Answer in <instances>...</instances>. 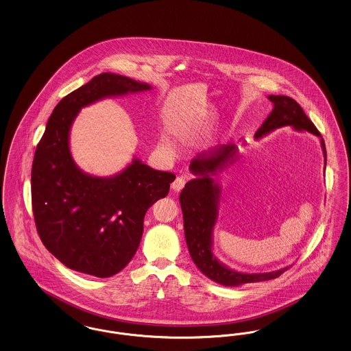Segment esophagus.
Segmentation results:
<instances>
[{"label": "esophagus", "mask_w": 351, "mask_h": 351, "mask_svg": "<svg viewBox=\"0 0 351 351\" xmlns=\"http://www.w3.org/2000/svg\"><path fill=\"white\" fill-rule=\"evenodd\" d=\"M187 181V177L186 176H180V177H177L176 178V181L171 183V189H173V191L174 193H178V191H181L183 187H184V183Z\"/></svg>", "instance_id": "obj_1"}]
</instances>
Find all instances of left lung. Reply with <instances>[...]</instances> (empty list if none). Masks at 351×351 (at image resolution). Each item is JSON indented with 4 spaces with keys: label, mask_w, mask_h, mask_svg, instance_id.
<instances>
[{
    "label": "left lung",
    "mask_w": 351,
    "mask_h": 351,
    "mask_svg": "<svg viewBox=\"0 0 351 351\" xmlns=\"http://www.w3.org/2000/svg\"><path fill=\"white\" fill-rule=\"evenodd\" d=\"M267 98L273 102L274 107L266 121L257 130L254 135L257 140L282 127H291L299 132L306 131L320 137V132L315 124L311 122L302 106L295 99L287 95H269ZM320 141L325 169L326 149L324 140L321 138ZM237 152V145L228 144L219 145L210 151L197 154V157H194L190 162V171L195 176V178L184 184V189L180 195L184 237L191 258L207 278L219 285L230 287L275 279L289 269L283 267L270 273H241L220 262L214 254L213 233L219 216V204L221 197V189L214 177L217 171L224 170L229 164L234 162Z\"/></svg>",
    "instance_id": "1"
}]
</instances>
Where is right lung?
<instances>
[{"mask_svg": "<svg viewBox=\"0 0 351 351\" xmlns=\"http://www.w3.org/2000/svg\"><path fill=\"white\" fill-rule=\"evenodd\" d=\"M151 89L128 77L101 73L64 97L47 122L31 169L32 213L42 243L75 271L97 278L122 271L140 245L145 213L168 195L176 176L137 157L115 176H90L72 157L71 127L82 107Z\"/></svg>", "mask_w": 351, "mask_h": 351, "instance_id": "right-lung-1", "label": "right lung"}]
</instances>
